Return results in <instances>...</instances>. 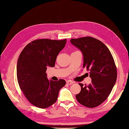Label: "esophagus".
Instances as JSON below:
<instances>
[{
    "instance_id": "obj_1",
    "label": "esophagus",
    "mask_w": 129,
    "mask_h": 129,
    "mask_svg": "<svg viewBox=\"0 0 129 129\" xmlns=\"http://www.w3.org/2000/svg\"><path fill=\"white\" fill-rule=\"evenodd\" d=\"M66 83H67V84H68V85H72V84L73 83V81H71V80H67V81H66Z\"/></svg>"
}]
</instances>
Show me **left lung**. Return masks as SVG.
Here are the masks:
<instances>
[{
	"label": "left lung",
	"instance_id": "left-lung-1",
	"mask_svg": "<svg viewBox=\"0 0 129 129\" xmlns=\"http://www.w3.org/2000/svg\"><path fill=\"white\" fill-rule=\"evenodd\" d=\"M70 41L82 52L83 67L89 71L92 80L88 85L79 83L81 90L76 98L83 106L94 108L106 100L116 81L114 58L102 42L91 37L72 38Z\"/></svg>",
	"mask_w": 129,
	"mask_h": 129
}]
</instances>
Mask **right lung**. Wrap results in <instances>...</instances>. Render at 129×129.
<instances>
[{
    "mask_svg": "<svg viewBox=\"0 0 129 129\" xmlns=\"http://www.w3.org/2000/svg\"><path fill=\"white\" fill-rule=\"evenodd\" d=\"M67 39H39L26 46L18 58L17 76L18 84L25 98L34 106L46 109L56 102L59 91L66 81L49 80L47 67H53L57 56L64 48Z\"/></svg>",
    "mask_w": 129,
    "mask_h": 129,
    "instance_id": "1",
    "label": "right lung"
}]
</instances>
